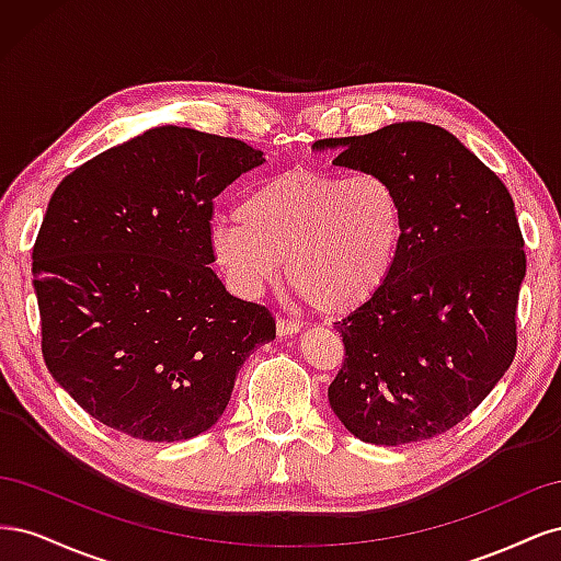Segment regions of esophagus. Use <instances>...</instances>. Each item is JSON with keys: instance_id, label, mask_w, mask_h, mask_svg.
<instances>
[{"instance_id": "esophagus-1", "label": "esophagus", "mask_w": 561, "mask_h": 561, "mask_svg": "<svg viewBox=\"0 0 561 561\" xmlns=\"http://www.w3.org/2000/svg\"><path fill=\"white\" fill-rule=\"evenodd\" d=\"M301 330V322L299 320H295V318H278L276 320V332H278V336H293V334H297Z\"/></svg>"}]
</instances>
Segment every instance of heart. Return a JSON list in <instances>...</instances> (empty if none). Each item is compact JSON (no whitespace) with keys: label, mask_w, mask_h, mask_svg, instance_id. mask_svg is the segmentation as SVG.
<instances>
[{"label":"heart","mask_w":561,"mask_h":561,"mask_svg":"<svg viewBox=\"0 0 561 561\" xmlns=\"http://www.w3.org/2000/svg\"><path fill=\"white\" fill-rule=\"evenodd\" d=\"M404 243V203L381 173L287 168L254 182L236 219L210 229V248L231 285L260 295L285 274L320 313L344 316L377 297Z\"/></svg>","instance_id":"1"}]
</instances>
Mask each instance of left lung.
Segmentation results:
<instances>
[{
	"instance_id": "8db88e82",
	"label": "left lung",
	"mask_w": 561,
	"mask_h": 561,
	"mask_svg": "<svg viewBox=\"0 0 561 561\" xmlns=\"http://www.w3.org/2000/svg\"><path fill=\"white\" fill-rule=\"evenodd\" d=\"M339 147L332 163L381 173L404 203L393 276L334 322L344 363L328 388L363 443L407 445L461 423L511 367L526 271L511 192L445 128L404 122Z\"/></svg>"
}]
</instances>
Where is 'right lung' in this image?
I'll list each match as a JSON object with an SVG mask.
<instances>
[{"label":"right lung","instance_id":"1","mask_svg":"<svg viewBox=\"0 0 561 561\" xmlns=\"http://www.w3.org/2000/svg\"><path fill=\"white\" fill-rule=\"evenodd\" d=\"M262 161L236 138L159 126L56 186L32 248L42 353L100 423L147 443L208 431L276 336L271 311L208 266L215 196Z\"/></svg>","mask_w":561,"mask_h":561}]
</instances>
